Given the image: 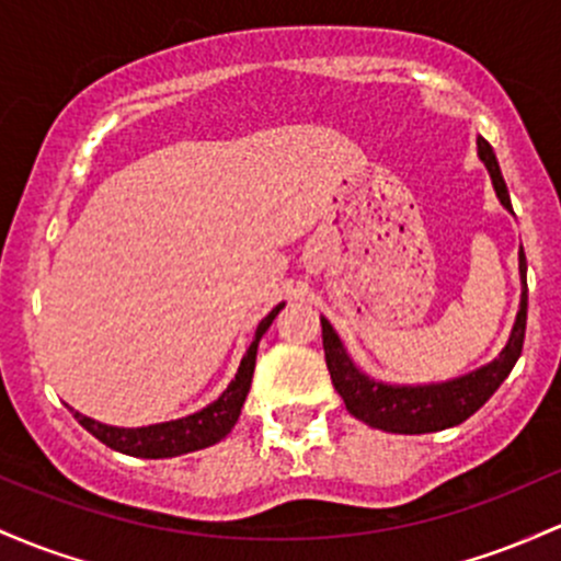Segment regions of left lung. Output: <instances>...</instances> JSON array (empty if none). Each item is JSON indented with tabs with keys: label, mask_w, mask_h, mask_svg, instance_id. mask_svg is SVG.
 Instances as JSON below:
<instances>
[{
	"label": "left lung",
	"mask_w": 561,
	"mask_h": 561,
	"mask_svg": "<svg viewBox=\"0 0 561 561\" xmlns=\"http://www.w3.org/2000/svg\"><path fill=\"white\" fill-rule=\"evenodd\" d=\"M479 157L488 164L492 186H495L497 199L503 207L511 210L508 188L503 183L501 168L495 162L490 144L479 138ZM519 274L525 293H522V306L516 313L514 330L506 348L501 351L495 362L482 370L463 375V378L450 380V383L439 386H417V389H408V386H386L375 383L365 373L356 370L354 362L348 359L346 348H343L341 337L335 335L328 319H322V346L324 359H328V370L332 378V386L341 393L346 402V410L367 426L391 431V434H428V431H442L463 423L473 412L482 408L484 402L501 389L503 380L514 370L516 359H519L522 346H525V330H527V261L525 250H519Z\"/></svg>",
	"instance_id": "1"
}]
</instances>
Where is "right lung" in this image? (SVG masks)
Segmentation results:
<instances>
[{
  "mask_svg": "<svg viewBox=\"0 0 561 561\" xmlns=\"http://www.w3.org/2000/svg\"><path fill=\"white\" fill-rule=\"evenodd\" d=\"M282 306L285 304L276 306V309L257 324L255 337H252L248 354H244L242 365H239L237 378H233L229 389L220 393L213 404H207L205 410L194 412V415L188 417H181V421L157 423V426L146 428L106 426V423L92 421V417L82 415V412L77 410H71L73 417H77L95 439H101L103 445L111 447V450L135 455V458H172V455L194 453L202 450V447L215 445V442L224 439V436L233 428V423L239 421V412H242V404L244 399H248L252 383V370H255L257 343H261L263 332L271 328L276 313L282 311Z\"/></svg>",
  "mask_w": 561,
  "mask_h": 561,
  "instance_id": "obj_1",
  "label": "right lung"
}]
</instances>
